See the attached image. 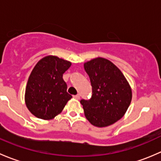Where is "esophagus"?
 Listing matches in <instances>:
<instances>
[{"mask_svg":"<svg viewBox=\"0 0 161 161\" xmlns=\"http://www.w3.org/2000/svg\"><path fill=\"white\" fill-rule=\"evenodd\" d=\"M73 97H74L75 99H76V100H79V99L80 98V94H77V95H75Z\"/></svg>","mask_w":161,"mask_h":161,"instance_id":"34e87169","label":"esophagus"}]
</instances>
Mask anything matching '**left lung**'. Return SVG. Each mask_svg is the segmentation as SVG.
<instances>
[{"label": "left lung", "instance_id": "left-lung-1", "mask_svg": "<svg viewBox=\"0 0 161 161\" xmlns=\"http://www.w3.org/2000/svg\"><path fill=\"white\" fill-rule=\"evenodd\" d=\"M90 77L92 96L82 99L85 116L97 127H106L121 119L131 100V90L121 71L108 60L98 58L84 64Z\"/></svg>", "mask_w": 161, "mask_h": 161}]
</instances>
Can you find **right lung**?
Masks as SVG:
<instances>
[{
  "label": "right lung",
  "mask_w": 161,
  "mask_h": 161,
  "mask_svg": "<svg viewBox=\"0 0 161 161\" xmlns=\"http://www.w3.org/2000/svg\"><path fill=\"white\" fill-rule=\"evenodd\" d=\"M70 66L71 62L55 56L46 57L36 64L25 89V103L32 114L47 120L62 111L72 97L63 79Z\"/></svg>",
  "instance_id": "1"
}]
</instances>
